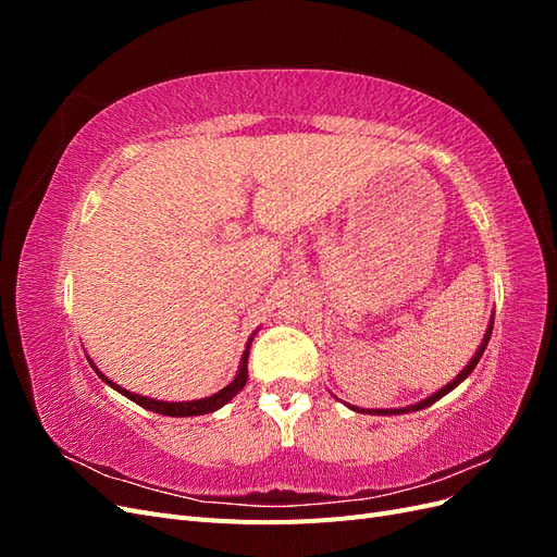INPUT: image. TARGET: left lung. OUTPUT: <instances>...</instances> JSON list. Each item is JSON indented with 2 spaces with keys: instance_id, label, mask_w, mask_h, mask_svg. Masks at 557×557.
Masks as SVG:
<instances>
[{
  "instance_id": "1",
  "label": "left lung",
  "mask_w": 557,
  "mask_h": 557,
  "mask_svg": "<svg viewBox=\"0 0 557 557\" xmlns=\"http://www.w3.org/2000/svg\"><path fill=\"white\" fill-rule=\"evenodd\" d=\"M491 334H493V327H487V332H485V336H483V344H481V348L476 350V356L471 358V362L462 369V372L455 376L446 387H442L440 393H434L432 397H428L425 401H420V404H413V407H407V409H374V411H369V413H379V416H393V413H409V411H420V409H425V407H430V404H434L436 399H442L446 393H450L453 387H458V383H462L471 372H474V367L479 364V360H481V356H483V350H485V346H487V342H491ZM356 411H360V409H356Z\"/></svg>"
}]
</instances>
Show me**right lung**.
I'll return each mask as SVG.
<instances>
[{
    "instance_id": "add662e5",
    "label": "right lung",
    "mask_w": 557,
    "mask_h": 557,
    "mask_svg": "<svg viewBox=\"0 0 557 557\" xmlns=\"http://www.w3.org/2000/svg\"><path fill=\"white\" fill-rule=\"evenodd\" d=\"M250 346V344H248ZM99 374V372H97ZM102 376L111 387H115L117 393H123L125 397H129L132 401H137L139 407H144V409H148V411H156V413H162V416H176V418H183V416H201V413H211V411H215V409H221L223 404H227L234 395H237L242 387L246 385V381H248V348H246V352H244V358H242V367H239V374H237V379H234L227 387H223L221 393H215V395H211V397H207V399H197V401H158V399H148V397H141V395H134V393H129V391H125V387H121V385H115L113 381H109L104 374H99Z\"/></svg>"
}]
</instances>
